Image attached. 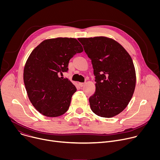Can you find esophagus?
<instances>
[{
  "mask_svg": "<svg viewBox=\"0 0 160 160\" xmlns=\"http://www.w3.org/2000/svg\"><path fill=\"white\" fill-rule=\"evenodd\" d=\"M78 84H79V85L82 87H83L85 83H81V82H80V83H78Z\"/></svg>",
  "mask_w": 160,
  "mask_h": 160,
  "instance_id": "34e87169",
  "label": "esophagus"
}]
</instances>
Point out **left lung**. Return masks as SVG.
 Returning <instances> with one entry per match:
<instances>
[{"mask_svg": "<svg viewBox=\"0 0 160 160\" xmlns=\"http://www.w3.org/2000/svg\"><path fill=\"white\" fill-rule=\"evenodd\" d=\"M92 60L96 92L90 97L92 111L99 117L112 118L130 101L136 84L132 59L122 45L106 37L79 38Z\"/></svg>", "mask_w": 160, "mask_h": 160, "instance_id": "8db88e82", "label": "left lung"}]
</instances>
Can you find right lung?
<instances>
[{"label":"right lung","instance_id":"add662e5","mask_svg":"<svg viewBox=\"0 0 160 160\" xmlns=\"http://www.w3.org/2000/svg\"><path fill=\"white\" fill-rule=\"evenodd\" d=\"M83 51L76 38L58 37L43 40L31 52L23 80L31 103L43 115L59 117L69 108L77 88L59 75L66 72L70 59Z\"/></svg>","mask_w":160,"mask_h":160}]
</instances>
